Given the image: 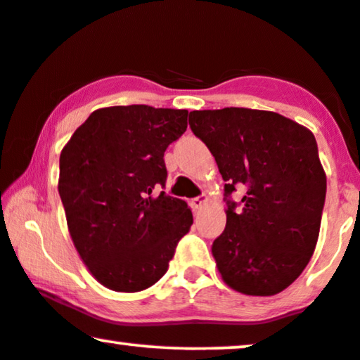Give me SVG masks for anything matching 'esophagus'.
<instances>
[{
    "label": "esophagus",
    "instance_id": "esophagus-1",
    "mask_svg": "<svg viewBox=\"0 0 360 360\" xmlns=\"http://www.w3.org/2000/svg\"><path fill=\"white\" fill-rule=\"evenodd\" d=\"M206 201H208V198H206V195H201V196H196V198H193L190 201V206L193 210H201L203 206L206 205Z\"/></svg>",
    "mask_w": 360,
    "mask_h": 360
}]
</instances>
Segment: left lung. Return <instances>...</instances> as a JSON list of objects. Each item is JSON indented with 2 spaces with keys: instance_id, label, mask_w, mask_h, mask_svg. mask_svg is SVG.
<instances>
[{
  "instance_id": "8db88e82",
  "label": "left lung",
  "mask_w": 360,
  "mask_h": 360,
  "mask_svg": "<svg viewBox=\"0 0 360 360\" xmlns=\"http://www.w3.org/2000/svg\"><path fill=\"white\" fill-rule=\"evenodd\" d=\"M188 122L226 181V228L211 248L221 277L244 295L280 293L308 265L321 226L326 174L313 132L249 108L190 111Z\"/></svg>"
}]
</instances>
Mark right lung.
<instances>
[{"mask_svg": "<svg viewBox=\"0 0 360 360\" xmlns=\"http://www.w3.org/2000/svg\"><path fill=\"white\" fill-rule=\"evenodd\" d=\"M186 110L147 105L93 111L60 154L58 195L75 249L106 288L134 293L169 269L193 216L165 186L164 152L186 131Z\"/></svg>", "mask_w": 360, "mask_h": 360, "instance_id": "add662e5", "label": "right lung"}]
</instances>
